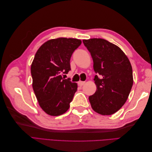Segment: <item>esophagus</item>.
Masks as SVG:
<instances>
[{
  "instance_id": "esophagus-1",
  "label": "esophagus",
  "mask_w": 152,
  "mask_h": 152,
  "mask_svg": "<svg viewBox=\"0 0 152 152\" xmlns=\"http://www.w3.org/2000/svg\"><path fill=\"white\" fill-rule=\"evenodd\" d=\"M85 84V82H83V81H79L78 82V85H79V86H82L84 84Z\"/></svg>"
}]
</instances>
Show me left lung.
Segmentation results:
<instances>
[{
	"mask_svg": "<svg viewBox=\"0 0 152 152\" xmlns=\"http://www.w3.org/2000/svg\"><path fill=\"white\" fill-rule=\"evenodd\" d=\"M91 53L96 86L89 100L94 112L103 115L116 113L125 104L133 84L131 64L123 50L103 39L83 40Z\"/></svg>",
	"mask_w": 152,
	"mask_h": 152,
	"instance_id": "8db88e82",
	"label": "left lung"
}]
</instances>
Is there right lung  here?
<instances>
[{
    "mask_svg": "<svg viewBox=\"0 0 152 152\" xmlns=\"http://www.w3.org/2000/svg\"><path fill=\"white\" fill-rule=\"evenodd\" d=\"M81 43L77 39H50L35 55L31 65L32 87L40 107L49 115H61L70 107L77 84L62 75L71 70L72 54Z\"/></svg>",
    "mask_w": 152,
    "mask_h": 152,
    "instance_id": "add662e5",
    "label": "right lung"
}]
</instances>
